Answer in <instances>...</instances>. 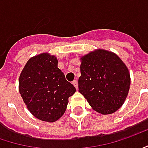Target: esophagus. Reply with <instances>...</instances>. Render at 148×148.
<instances>
[{
  "instance_id": "1",
  "label": "esophagus",
  "mask_w": 148,
  "mask_h": 148,
  "mask_svg": "<svg viewBox=\"0 0 148 148\" xmlns=\"http://www.w3.org/2000/svg\"><path fill=\"white\" fill-rule=\"evenodd\" d=\"M72 84L74 85V87H75L77 89H78V83H77V80H74V81L72 82Z\"/></svg>"
}]
</instances>
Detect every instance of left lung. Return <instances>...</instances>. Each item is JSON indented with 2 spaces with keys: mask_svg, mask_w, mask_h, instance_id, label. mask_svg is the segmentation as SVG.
<instances>
[{
  "mask_svg": "<svg viewBox=\"0 0 148 148\" xmlns=\"http://www.w3.org/2000/svg\"><path fill=\"white\" fill-rule=\"evenodd\" d=\"M80 93L92 110L102 114L118 110L131 86L130 72L116 54L98 49L81 56Z\"/></svg>",
  "mask_w": 148,
  "mask_h": 148,
  "instance_id": "left-lung-1",
  "label": "left lung"
}]
</instances>
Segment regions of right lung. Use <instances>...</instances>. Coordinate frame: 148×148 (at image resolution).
I'll return each mask as SVG.
<instances>
[{
  "label": "right lung",
  "instance_id": "obj_1",
  "mask_svg": "<svg viewBox=\"0 0 148 148\" xmlns=\"http://www.w3.org/2000/svg\"><path fill=\"white\" fill-rule=\"evenodd\" d=\"M19 92L27 110L38 120L55 122L65 113L75 87L58 68V60L42 53L27 61L19 77Z\"/></svg>",
  "mask_w": 148,
  "mask_h": 148
}]
</instances>
